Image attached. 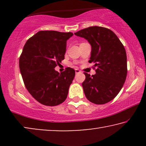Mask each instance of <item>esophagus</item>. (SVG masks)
Wrapping results in <instances>:
<instances>
[{
    "label": "esophagus",
    "mask_w": 146,
    "mask_h": 146,
    "mask_svg": "<svg viewBox=\"0 0 146 146\" xmlns=\"http://www.w3.org/2000/svg\"><path fill=\"white\" fill-rule=\"evenodd\" d=\"M75 72H76V74H78V73L81 72V71L78 69H75Z\"/></svg>",
    "instance_id": "esophagus-1"
}]
</instances>
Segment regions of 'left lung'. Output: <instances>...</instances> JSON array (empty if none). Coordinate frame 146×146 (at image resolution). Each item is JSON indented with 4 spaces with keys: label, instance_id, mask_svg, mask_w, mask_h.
I'll list each match as a JSON object with an SVG mask.
<instances>
[{
    "label": "left lung",
    "instance_id": "1",
    "mask_svg": "<svg viewBox=\"0 0 146 146\" xmlns=\"http://www.w3.org/2000/svg\"><path fill=\"white\" fill-rule=\"evenodd\" d=\"M84 38L92 46L90 63H94L96 74L86 76L82 87L86 97L96 104L112 100L122 88L127 76L124 46L115 33L101 27H90L74 33Z\"/></svg>",
    "mask_w": 146,
    "mask_h": 146
}]
</instances>
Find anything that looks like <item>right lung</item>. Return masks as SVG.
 <instances>
[{"mask_svg": "<svg viewBox=\"0 0 146 146\" xmlns=\"http://www.w3.org/2000/svg\"><path fill=\"white\" fill-rule=\"evenodd\" d=\"M72 33L38 32L28 40L19 59V67L29 92L42 104L54 106L66 99L75 70L66 68L60 74L55 67L64 59L66 41Z\"/></svg>", "mask_w": 146, "mask_h": 146, "instance_id": "add662e5", "label": "right lung"}]
</instances>
